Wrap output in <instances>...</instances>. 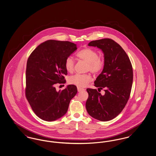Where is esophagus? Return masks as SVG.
<instances>
[{
    "label": "esophagus",
    "instance_id": "obj_1",
    "mask_svg": "<svg viewBox=\"0 0 156 156\" xmlns=\"http://www.w3.org/2000/svg\"><path fill=\"white\" fill-rule=\"evenodd\" d=\"M77 89H78V92H81V91H83V90H85L83 88H80V87H77Z\"/></svg>",
    "mask_w": 156,
    "mask_h": 156
}]
</instances>
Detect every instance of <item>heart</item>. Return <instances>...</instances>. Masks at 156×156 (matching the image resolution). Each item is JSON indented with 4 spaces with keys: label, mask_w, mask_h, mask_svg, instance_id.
Listing matches in <instances>:
<instances>
[{
    "label": "heart",
    "mask_w": 156,
    "mask_h": 156,
    "mask_svg": "<svg viewBox=\"0 0 156 156\" xmlns=\"http://www.w3.org/2000/svg\"><path fill=\"white\" fill-rule=\"evenodd\" d=\"M76 55L80 59L87 62V71H90L91 73L97 74L103 70L105 63V59L102 57H99V54L95 50L91 48H86L80 51ZM64 66L68 72L72 73L74 69V59L71 57H68L65 61ZM92 80V77L90 74H76L69 77L68 82L78 87H85Z\"/></svg>",
    "instance_id": "b5f03b06"
}]
</instances>
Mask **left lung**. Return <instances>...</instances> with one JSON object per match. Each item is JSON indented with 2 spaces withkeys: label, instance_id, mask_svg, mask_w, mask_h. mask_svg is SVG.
I'll list each match as a JSON object with an SVG mask.
<instances>
[{
  "label": "left lung",
  "instance_id": "left-lung-1",
  "mask_svg": "<svg viewBox=\"0 0 156 156\" xmlns=\"http://www.w3.org/2000/svg\"><path fill=\"white\" fill-rule=\"evenodd\" d=\"M104 54L105 67L94 82L97 89L88 88L86 109L90 116L101 121L114 119L123 111L129 99L133 83V68L122 47L110 38L92 41ZM104 89L102 96L98 90Z\"/></svg>",
  "mask_w": 156,
  "mask_h": 156
}]
</instances>
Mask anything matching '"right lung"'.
<instances>
[{
	"mask_svg": "<svg viewBox=\"0 0 156 156\" xmlns=\"http://www.w3.org/2000/svg\"><path fill=\"white\" fill-rule=\"evenodd\" d=\"M76 49L73 43L50 40L36 47L27 59L25 94L40 119L50 122L63 116L76 94L74 85L58 92L55 87L57 83H66L65 61Z\"/></svg>",
	"mask_w": 156,
	"mask_h": 156,
	"instance_id": "right-lung-1",
	"label": "right lung"
}]
</instances>
